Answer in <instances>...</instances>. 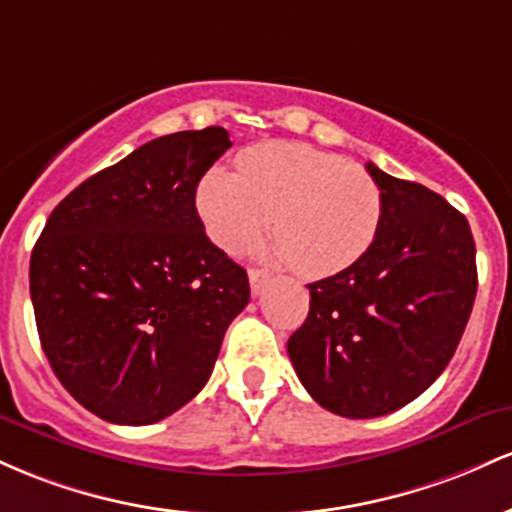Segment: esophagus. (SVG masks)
Returning a JSON list of instances; mask_svg holds the SVG:
<instances>
[{
	"mask_svg": "<svg viewBox=\"0 0 512 512\" xmlns=\"http://www.w3.org/2000/svg\"><path fill=\"white\" fill-rule=\"evenodd\" d=\"M271 280V273L266 271H258V268H249V283H251V292L258 295L261 292V287Z\"/></svg>",
	"mask_w": 512,
	"mask_h": 512,
	"instance_id": "1",
	"label": "esophagus"
}]
</instances>
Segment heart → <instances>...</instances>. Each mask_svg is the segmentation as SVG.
<instances>
[{"label": "heart", "mask_w": 512, "mask_h": 512, "mask_svg": "<svg viewBox=\"0 0 512 512\" xmlns=\"http://www.w3.org/2000/svg\"><path fill=\"white\" fill-rule=\"evenodd\" d=\"M382 191L360 164L300 142L246 149L237 171H210L198 186V215L210 239L232 251L263 229L304 278L358 263L380 232Z\"/></svg>", "instance_id": "heart-1"}]
</instances>
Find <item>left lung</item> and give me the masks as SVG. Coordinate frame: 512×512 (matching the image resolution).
I'll return each mask as SVG.
<instances>
[{
    "label": "left lung",
    "mask_w": 512,
    "mask_h": 512,
    "mask_svg": "<svg viewBox=\"0 0 512 512\" xmlns=\"http://www.w3.org/2000/svg\"><path fill=\"white\" fill-rule=\"evenodd\" d=\"M382 222L367 254L309 283V314L287 355L312 399L377 418L421 396L455 355L476 297L467 217L421 183L367 164Z\"/></svg>",
    "instance_id": "left-lung-1"
}]
</instances>
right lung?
<instances>
[{"instance_id": "obj_1", "label": "right lung", "mask_w": 512, "mask_h": 512, "mask_svg": "<svg viewBox=\"0 0 512 512\" xmlns=\"http://www.w3.org/2000/svg\"><path fill=\"white\" fill-rule=\"evenodd\" d=\"M229 147L217 125L137 147L79 183L33 246L40 346L103 421L149 426L186 406L249 304L246 271L195 210V188Z\"/></svg>"}]
</instances>
